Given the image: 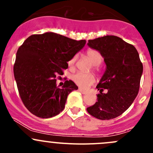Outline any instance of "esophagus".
<instances>
[{
  "mask_svg": "<svg viewBox=\"0 0 153 153\" xmlns=\"http://www.w3.org/2000/svg\"><path fill=\"white\" fill-rule=\"evenodd\" d=\"M78 90H79V92H81V93H82V94H84V95H85V94L87 93V91L84 90V89H81V88H79V89H78Z\"/></svg>",
  "mask_w": 153,
  "mask_h": 153,
  "instance_id": "1",
  "label": "esophagus"
}]
</instances>
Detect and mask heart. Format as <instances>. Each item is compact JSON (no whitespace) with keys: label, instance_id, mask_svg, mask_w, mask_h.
Masks as SVG:
<instances>
[{"label":"heart","instance_id":"b5f03b06","mask_svg":"<svg viewBox=\"0 0 153 153\" xmlns=\"http://www.w3.org/2000/svg\"><path fill=\"white\" fill-rule=\"evenodd\" d=\"M86 55L88 59L92 63V65L94 66H98L99 64H101L103 61V57L101 54L95 49H88L86 52ZM77 58H78V55H75L68 61V65L69 67H74ZM72 79L77 85L82 88L89 87L95 81V76L92 74L82 73V72H77V73L74 74L72 77Z\"/></svg>","mask_w":153,"mask_h":153}]
</instances>
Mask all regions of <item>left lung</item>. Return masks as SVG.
<instances>
[{"instance_id": "obj_1", "label": "left lung", "mask_w": 153, "mask_h": 153, "mask_svg": "<svg viewBox=\"0 0 153 153\" xmlns=\"http://www.w3.org/2000/svg\"><path fill=\"white\" fill-rule=\"evenodd\" d=\"M87 44L101 54L106 67L96 86L98 101L86 110L98 119H112L124 112L136 98L143 64L135 47L119 37L106 35L89 40Z\"/></svg>"}]
</instances>
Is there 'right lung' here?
Wrapping results in <instances>:
<instances>
[{
	"label": "right lung",
	"mask_w": 153,
	"mask_h": 153,
	"mask_svg": "<svg viewBox=\"0 0 153 153\" xmlns=\"http://www.w3.org/2000/svg\"><path fill=\"white\" fill-rule=\"evenodd\" d=\"M85 44V40L46 32L31 35L18 48L14 75L21 100L31 113L49 118L64 110L68 95L78 87L69 80L58 88L56 78L64 75L68 61Z\"/></svg>",
	"instance_id": "right-lung-1"
}]
</instances>
